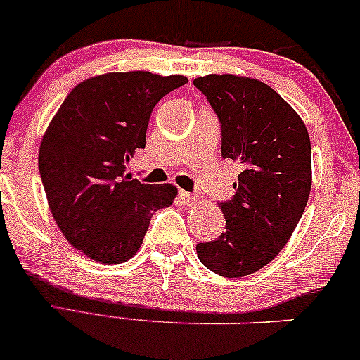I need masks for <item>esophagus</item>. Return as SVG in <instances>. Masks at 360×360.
Here are the masks:
<instances>
[{"mask_svg":"<svg viewBox=\"0 0 360 360\" xmlns=\"http://www.w3.org/2000/svg\"><path fill=\"white\" fill-rule=\"evenodd\" d=\"M179 197H180L181 205H185V207H190V205H193L195 202H197L195 195L190 193V191H185V190L179 191Z\"/></svg>","mask_w":360,"mask_h":360,"instance_id":"1","label":"esophagus"}]
</instances>
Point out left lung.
<instances>
[{"label":"left lung","mask_w":360,"mask_h":360,"mask_svg":"<svg viewBox=\"0 0 360 360\" xmlns=\"http://www.w3.org/2000/svg\"><path fill=\"white\" fill-rule=\"evenodd\" d=\"M221 124V157L238 162L231 200L221 202L226 231L197 245L210 271L253 274L276 258L309 198L311 140L296 110L268 84L233 74L197 77Z\"/></svg>","instance_id":"left-lung-1"}]
</instances>
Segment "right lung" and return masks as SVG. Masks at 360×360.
<instances>
[{
  "label": "right lung",
  "mask_w": 360,
  "mask_h": 360,
  "mask_svg": "<svg viewBox=\"0 0 360 360\" xmlns=\"http://www.w3.org/2000/svg\"><path fill=\"white\" fill-rule=\"evenodd\" d=\"M188 82L148 71L109 72L69 92L39 147V174L59 230L74 248L102 264L132 258L152 214L170 207L176 186L125 175L146 148L157 102Z\"/></svg>",
  "instance_id": "right-lung-1"
}]
</instances>
